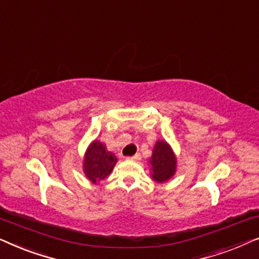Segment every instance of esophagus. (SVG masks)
Instances as JSON below:
<instances>
[{"instance_id":"obj_1","label":"esophagus","mask_w":259,"mask_h":259,"mask_svg":"<svg viewBox=\"0 0 259 259\" xmlns=\"http://www.w3.org/2000/svg\"><path fill=\"white\" fill-rule=\"evenodd\" d=\"M127 159H131V160H136V161H139L140 159H141V155H140V153H137V154H134V155H132V157H128Z\"/></svg>"}]
</instances>
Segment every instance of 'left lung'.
<instances>
[{
    "label": "left lung",
    "mask_w": 259,
    "mask_h": 259,
    "mask_svg": "<svg viewBox=\"0 0 259 259\" xmlns=\"http://www.w3.org/2000/svg\"><path fill=\"white\" fill-rule=\"evenodd\" d=\"M152 178L157 183H165L176 173L177 159L172 148L166 141L159 140L154 145L150 159Z\"/></svg>",
    "instance_id": "1"
}]
</instances>
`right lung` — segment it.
<instances>
[{
  "label": "right lung",
  "mask_w": 259,
  "mask_h": 259,
  "mask_svg": "<svg viewBox=\"0 0 259 259\" xmlns=\"http://www.w3.org/2000/svg\"><path fill=\"white\" fill-rule=\"evenodd\" d=\"M116 160L115 155L106 150L101 141L94 140L84 153L83 172L92 183L97 184L111 175Z\"/></svg>",
  "instance_id": "obj_1"
}]
</instances>
